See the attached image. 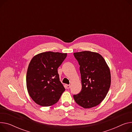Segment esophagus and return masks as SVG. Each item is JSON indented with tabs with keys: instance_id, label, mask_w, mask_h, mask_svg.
Masks as SVG:
<instances>
[{
	"instance_id": "obj_1",
	"label": "esophagus",
	"mask_w": 132,
	"mask_h": 132,
	"mask_svg": "<svg viewBox=\"0 0 132 132\" xmlns=\"http://www.w3.org/2000/svg\"><path fill=\"white\" fill-rule=\"evenodd\" d=\"M65 86L66 87V89H69L70 87H71V86H70V85H68V84H66L65 85Z\"/></svg>"
}]
</instances>
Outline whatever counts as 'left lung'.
<instances>
[{"mask_svg": "<svg viewBox=\"0 0 132 132\" xmlns=\"http://www.w3.org/2000/svg\"><path fill=\"white\" fill-rule=\"evenodd\" d=\"M80 66L82 90L74 99L79 106L91 108L99 105L106 97L111 84L109 67L103 57L89 51L74 52Z\"/></svg>", "mask_w": 132, "mask_h": 132, "instance_id": "8db88e82", "label": "left lung"}]
</instances>
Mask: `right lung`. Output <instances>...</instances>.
Returning a JSON list of instances; mask_svg holds the SVG:
<instances>
[{
    "label": "right lung",
    "mask_w": 132,
    "mask_h": 132,
    "mask_svg": "<svg viewBox=\"0 0 132 132\" xmlns=\"http://www.w3.org/2000/svg\"><path fill=\"white\" fill-rule=\"evenodd\" d=\"M67 54L47 51L34 56L26 74V87L32 99L41 106H51L59 100L65 89L57 69Z\"/></svg>",
    "instance_id": "obj_1"
}]
</instances>
